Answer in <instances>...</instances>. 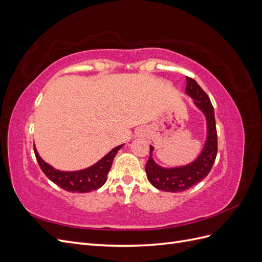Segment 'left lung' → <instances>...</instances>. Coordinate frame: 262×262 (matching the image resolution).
Returning <instances> with one entry per match:
<instances>
[{
  "mask_svg": "<svg viewBox=\"0 0 262 262\" xmlns=\"http://www.w3.org/2000/svg\"><path fill=\"white\" fill-rule=\"evenodd\" d=\"M186 80V94L193 98L194 105L207 119V141L202 152L192 163L173 168H164L157 165L152 157L154 147L149 145V157L145 165L147 179L155 188L167 192L185 191L204 179L211 171L217 154V133L211 100L193 78L187 76Z\"/></svg>",
  "mask_w": 262,
  "mask_h": 262,
  "instance_id": "8db88e82",
  "label": "left lung"
}]
</instances>
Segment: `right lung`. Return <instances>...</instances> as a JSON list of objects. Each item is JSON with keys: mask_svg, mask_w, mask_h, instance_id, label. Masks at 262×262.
Wrapping results in <instances>:
<instances>
[{"mask_svg": "<svg viewBox=\"0 0 262 262\" xmlns=\"http://www.w3.org/2000/svg\"><path fill=\"white\" fill-rule=\"evenodd\" d=\"M122 145L113 148L110 152L101 158L99 162L94 164L89 168L77 171H61L53 168L52 166L47 164L42 158L39 156L36 147L34 146L37 162L40 166L45 175L48 177L55 185L70 192L85 193L97 190L107 180V175L112 167L114 158Z\"/></svg>", "mask_w": 262, "mask_h": 262, "instance_id": "add662e5", "label": "right lung"}]
</instances>
